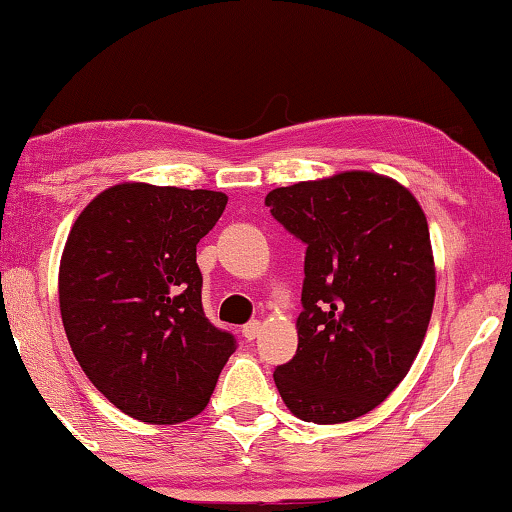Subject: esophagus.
<instances>
[{
    "label": "esophagus",
    "instance_id": "obj_1",
    "mask_svg": "<svg viewBox=\"0 0 512 512\" xmlns=\"http://www.w3.org/2000/svg\"><path fill=\"white\" fill-rule=\"evenodd\" d=\"M258 335H261V323H258V321H249L247 325H242V337L247 339V342L256 339Z\"/></svg>",
    "mask_w": 512,
    "mask_h": 512
}]
</instances>
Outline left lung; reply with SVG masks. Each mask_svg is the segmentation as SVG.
Here are the masks:
<instances>
[{"label":"left lung","instance_id":"left-lung-1","mask_svg":"<svg viewBox=\"0 0 512 512\" xmlns=\"http://www.w3.org/2000/svg\"><path fill=\"white\" fill-rule=\"evenodd\" d=\"M265 205L307 247L298 351L274 369L279 395L316 425L365 416L409 372L432 316L425 212L365 170L272 189Z\"/></svg>","mask_w":512,"mask_h":512}]
</instances>
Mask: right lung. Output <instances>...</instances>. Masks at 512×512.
Segmentation results:
<instances>
[{"label": "right lung", "instance_id": "right-lung-1", "mask_svg": "<svg viewBox=\"0 0 512 512\" xmlns=\"http://www.w3.org/2000/svg\"><path fill=\"white\" fill-rule=\"evenodd\" d=\"M226 203L221 191L115 184L66 240L59 309L71 351L96 390L140 422L198 416L238 348L205 316L196 263Z\"/></svg>", "mask_w": 512, "mask_h": 512}]
</instances>
